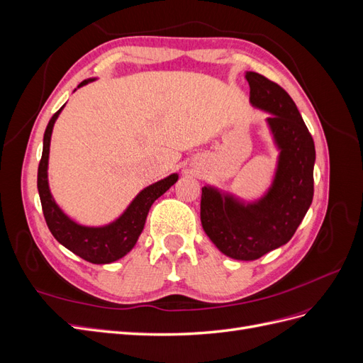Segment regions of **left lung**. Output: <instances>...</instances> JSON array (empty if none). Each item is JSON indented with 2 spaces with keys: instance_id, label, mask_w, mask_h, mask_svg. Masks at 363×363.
Returning a JSON list of instances; mask_svg holds the SVG:
<instances>
[{
  "instance_id": "left-lung-1",
  "label": "left lung",
  "mask_w": 363,
  "mask_h": 363,
  "mask_svg": "<svg viewBox=\"0 0 363 363\" xmlns=\"http://www.w3.org/2000/svg\"><path fill=\"white\" fill-rule=\"evenodd\" d=\"M250 101L272 113L269 127L280 151L272 188L255 204H240L204 186L201 224L225 256L256 260L284 245L301 224L313 199L315 144L288 92L257 72H247Z\"/></svg>"
}]
</instances>
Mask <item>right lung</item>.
Wrapping results in <instances>:
<instances>
[{
  "instance_id": "obj_1",
  "label": "right lung",
  "mask_w": 363,
  "mask_h": 363,
  "mask_svg": "<svg viewBox=\"0 0 363 363\" xmlns=\"http://www.w3.org/2000/svg\"><path fill=\"white\" fill-rule=\"evenodd\" d=\"M91 80H84L79 84L83 86ZM63 108V107H62ZM62 108L54 113L45 128L43 135V150L38 168V191L40 196L42 212L45 216L47 225L52 236L59 242L67 247L74 255L91 263H111L121 257L135 247L139 235L145 225V219L150 212L151 204L155 203L160 195L167 192L171 186L177 182L179 175L171 174L169 177L163 179L155 184L148 186L142 191L136 199L128 206L127 211L119 216L115 223L106 227H83L75 224L65 215L56 201L52 200L48 188V155H50V140L54 123Z\"/></svg>"
}]
</instances>
